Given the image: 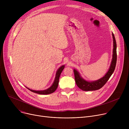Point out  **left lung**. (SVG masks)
Returning a JSON list of instances; mask_svg holds the SVG:
<instances>
[{"label": "left lung", "instance_id": "left-lung-1", "mask_svg": "<svg viewBox=\"0 0 129 129\" xmlns=\"http://www.w3.org/2000/svg\"><path fill=\"white\" fill-rule=\"evenodd\" d=\"M112 38H113V54H112V59L111 60V63L110 66V68L105 74V75L95 81L92 82H88V81L85 80L82 77L80 76L79 72L75 69L74 70V76H75V80L77 86L80 89L83 90V91H92L100 89L102 88L105 84L107 82L112 75L116 67V63H117V43L115 39L113 33H112Z\"/></svg>", "mask_w": 129, "mask_h": 129}]
</instances>
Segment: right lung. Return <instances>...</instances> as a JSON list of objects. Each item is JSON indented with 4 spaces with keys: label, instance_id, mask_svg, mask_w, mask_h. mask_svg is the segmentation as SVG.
<instances>
[{
    "label": "right lung",
    "instance_id": "right-lung-1",
    "mask_svg": "<svg viewBox=\"0 0 129 129\" xmlns=\"http://www.w3.org/2000/svg\"><path fill=\"white\" fill-rule=\"evenodd\" d=\"M65 67L64 65H62V66H60L59 68L58 69V70L56 72V76L55 78V79H54V82L53 83V84L52 85V86L47 88V89L45 90H32L29 89V88L26 87V88H28L29 90L31 91L32 92H33L35 93H37L38 94H50L52 93L53 92H54L56 90V89H57V88L58 87V82H59V76L60 75V74L62 73V72L63 71V70H64Z\"/></svg>",
    "mask_w": 129,
    "mask_h": 129
}]
</instances>
